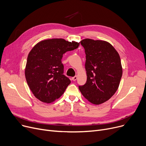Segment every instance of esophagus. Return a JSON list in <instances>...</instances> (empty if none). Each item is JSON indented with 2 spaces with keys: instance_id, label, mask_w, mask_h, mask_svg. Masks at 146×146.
I'll list each match as a JSON object with an SVG mask.
<instances>
[{
  "instance_id": "34e87169",
  "label": "esophagus",
  "mask_w": 146,
  "mask_h": 146,
  "mask_svg": "<svg viewBox=\"0 0 146 146\" xmlns=\"http://www.w3.org/2000/svg\"><path fill=\"white\" fill-rule=\"evenodd\" d=\"M77 79H78V76H74V77L72 78V80L73 81H76V80H77Z\"/></svg>"
}]
</instances>
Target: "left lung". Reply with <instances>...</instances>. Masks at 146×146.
Here are the masks:
<instances>
[{"instance_id":"left-lung-1","label":"left lung","mask_w":146,"mask_h":146,"mask_svg":"<svg viewBox=\"0 0 146 146\" xmlns=\"http://www.w3.org/2000/svg\"><path fill=\"white\" fill-rule=\"evenodd\" d=\"M86 53V83L79 86L88 101L99 105L116 92L122 75L118 52L108 42L86 38L80 41Z\"/></svg>"}]
</instances>
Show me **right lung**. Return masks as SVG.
Wrapping results in <instances>:
<instances>
[{
  "label": "right lung",
  "mask_w": 146,
  "mask_h": 146,
  "mask_svg": "<svg viewBox=\"0 0 146 146\" xmlns=\"http://www.w3.org/2000/svg\"><path fill=\"white\" fill-rule=\"evenodd\" d=\"M79 42L63 38L40 41L28 54L25 68L28 85L36 98L50 104L62 95L71 83L63 74V54L74 50Z\"/></svg>",
  "instance_id": "right-lung-1"
}]
</instances>
